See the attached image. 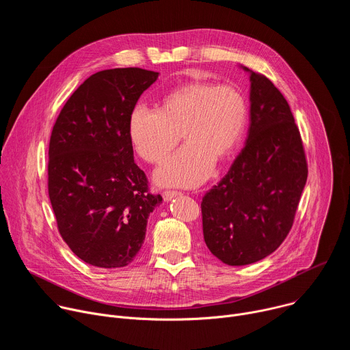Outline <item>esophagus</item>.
Returning <instances> with one entry per match:
<instances>
[{"mask_svg":"<svg viewBox=\"0 0 350 350\" xmlns=\"http://www.w3.org/2000/svg\"><path fill=\"white\" fill-rule=\"evenodd\" d=\"M177 195H181V192H178V191H165V192H163L165 201H170V199H173V198L177 196Z\"/></svg>","mask_w":350,"mask_h":350,"instance_id":"1","label":"esophagus"}]
</instances>
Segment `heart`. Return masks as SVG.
<instances>
[{
  "mask_svg": "<svg viewBox=\"0 0 350 350\" xmlns=\"http://www.w3.org/2000/svg\"><path fill=\"white\" fill-rule=\"evenodd\" d=\"M247 118L243 95L231 85L192 81L167 94L159 111L135 107L129 137L148 163H161L180 141L185 145L157 170L161 185L195 187L204 183L215 161L227 159L239 144Z\"/></svg>",
  "mask_w": 350,
  "mask_h": 350,
  "instance_id": "heart-1",
  "label": "heart"
}]
</instances>
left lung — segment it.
<instances>
[{"label":"left lung","instance_id":"left-lung-1","mask_svg":"<svg viewBox=\"0 0 350 350\" xmlns=\"http://www.w3.org/2000/svg\"><path fill=\"white\" fill-rule=\"evenodd\" d=\"M251 73V124L228 173L201 204L204 239L228 266L273 254L292 228L308 180L301 133L280 90Z\"/></svg>","mask_w":350,"mask_h":350}]
</instances>
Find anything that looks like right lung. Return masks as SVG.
<instances>
[{
  "label": "right lung",
  "mask_w": 350,
  "mask_h": 350,
  "mask_svg": "<svg viewBox=\"0 0 350 350\" xmlns=\"http://www.w3.org/2000/svg\"><path fill=\"white\" fill-rule=\"evenodd\" d=\"M159 73L118 68L90 76L62 108L48 149V195L61 237L83 262L118 269L141 249L162 204L135 165L129 119Z\"/></svg>",
  "instance_id": "right-lung-1"
}]
</instances>
